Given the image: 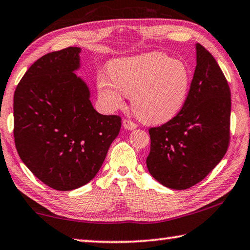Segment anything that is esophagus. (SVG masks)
<instances>
[{
	"label": "esophagus",
	"instance_id": "34e87169",
	"mask_svg": "<svg viewBox=\"0 0 250 250\" xmlns=\"http://www.w3.org/2000/svg\"><path fill=\"white\" fill-rule=\"evenodd\" d=\"M122 125H124V128L126 130H134V129H137V126H138L136 124H134V122L126 120V119H125V120L122 121Z\"/></svg>",
	"mask_w": 250,
	"mask_h": 250
}]
</instances>
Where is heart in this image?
Returning a JSON list of instances; mask_svg holds the SVG:
<instances>
[{
    "label": "heart",
    "mask_w": 250,
    "mask_h": 250,
    "mask_svg": "<svg viewBox=\"0 0 250 250\" xmlns=\"http://www.w3.org/2000/svg\"><path fill=\"white\" fill-rule=\"evenodd\" d=\"M109 77L100 75L97 86L105 108L116 110L131 94L132 109L151 125L168 122L184 108L190 89L188 66L161 52H149L112 61Z\"/></svg>",
    "instance_id": "obj_1"
}]
</instances>
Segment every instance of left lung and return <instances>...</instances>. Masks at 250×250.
Listing matches in <instances>:
<instances>
[{
	"instance_id": "left-lung-1",
	"label": "left lung",
	"mask_w": 250,
	"mask_h": 250,
	"mask_svg": "<svg viewBox=\"0 0 250 250\" xmlns=\"http://www.w3.org/2000/svg\"><path fill=\"white\" fill-rule=\"evenodd\" d=\"M197 65L187 101L177 116L149 130L146 168L162 186L184 190L200 182L227 151L230 89L215 58L196 44Z\"/></svg>"
}]
</instances>
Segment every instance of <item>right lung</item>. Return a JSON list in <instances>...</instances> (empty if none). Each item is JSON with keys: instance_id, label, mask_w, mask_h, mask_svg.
Wrapping results in <instances>:
<instances>
[{"instance_id": "1", "label": "right lung", "mask_w": 250, "mask_h": 250, "mask_svg": "<svg viewBox=\"0 0 250 250\" xmlns=\"http://www.w3.org/2000/svg\"><path fill=\"white\" fill-rule=\"evenodd\" d=\"M81 49L70 46L35 61L14 92V141L30 171L60 191L93 179L121 128V118L93 108L75 74Z\"/></svg>"}]
</instances>
